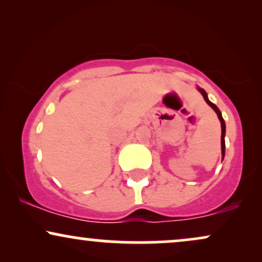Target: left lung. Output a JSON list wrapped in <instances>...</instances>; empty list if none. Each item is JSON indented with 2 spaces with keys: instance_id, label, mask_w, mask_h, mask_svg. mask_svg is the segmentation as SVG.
Listing matches in <instances>:
<instances>
[{
  "instance_id": "left-lung-1",
  "label": "left lung",
  "mask_w": 262,
  "mask_h": 262,
  "mask_svg": "<svg viewBox=\"0 0 262 262\" xmlns=\"http://www.w3.org/2000/svg\"><path fill=\"white\" fill-rule=\"evenodd\" d=\"M198 91H200L201 93H202V96H203L204 101H206L207 103H208L209 106L212 107L213 110L215 111V113H217V116H218L219 121H221V125H222V156H223V159H224V155H225V140H224V137H225V122H224L223 117H222L221 111L218 110V107L215 106L214 103H212V102H210V101L208 100V96H207L206 91H204L203 89H200V87H198Z\"/></svg>"
}]
</instances>
